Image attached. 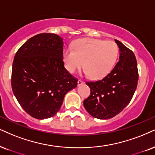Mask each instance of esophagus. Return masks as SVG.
Wrapping results in <instances>:
<instances>
[{"mask_svg":"<svg viewBox=\"0 0 155 155\" xmlns=\"http://www.w3.org/2000/svg\"><path fill=\"white\" fill-rule=\"evenodd\" d=\"M83 83H84L83 81H82V80H78V86H81V85H83Z\"/></svg>","mask_w":155,"mask_h":155,"instance_id":"obj_1","label":"esophagus"}]
</instances>
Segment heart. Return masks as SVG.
I'll return each instance as SVG.
<instances>
[{"label": "heart", "instance_id": "1", "mask_svg": "<svg viewBox=\"0 0 155 155\" xmlns=\"http://www.w3.org/2000/svg\"><path fill=\"white\" fill-rule=\"evenodd\" d=\"M118 54L115 42L95 39H83L75 41L72 49H66L62 60L66 70L74 73L83 66L84 73L98 79L108 74L114 68Z\"/></svg>", "mask_w": 155, "mask_h": 155}]
</instances>
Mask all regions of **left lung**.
<instances>
[{"mask_svg": "<svg viewBox=\"0 0 155 155\" xmlns=\"http://www.w3.org/2000/svg\"><path fill=\"white\" fill-rule=\"evenodd\" d=\"M119 60L107 75L97 81L87 82L91 95L83 101L87 112L98 119L111 118L129 104L138 83V69L133 51L115 39Z\"/></svg>", "mask_w": 155, "mask_h": 155, "instance_id": "8db88e82", "label": "left lung"}]
</instances>
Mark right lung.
<instances>
[{
    "label": "right lung",
    "mask_w": 155,
    "mask_h": 155,
    "mask_svg": "<svg viewBox=\"0 0 155 155\" xmlns=\"http://www.w3.org/2000/svg\"><path fill=\"white\" fill-rule=\"evenodd\" d=\"M62 39L56 34H39L25 42L14 57L11 87L25 111L37 119L52 117L64 95L78 80L64 68Z\"/></svg>",
    "instance_id": "1"
}]
</instances>
